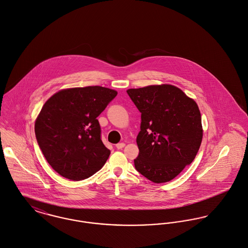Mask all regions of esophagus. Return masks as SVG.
<instances>
[{"mask_svg": "<svg viewBox=\"0 0 248 248\" xmlns=\"http://www.w3.org/2000/svg\"><path fill=\"white\" fill-rule=\"evenodd\" d=\"M124 145H125L124 142H119V143L116 144V147H117L118 149H122L123 147H124Z\"/></svg>", "mask_w": 248, "mask_h": 248, "instance_id": "1", "label": "esophagus"}]
</instances>
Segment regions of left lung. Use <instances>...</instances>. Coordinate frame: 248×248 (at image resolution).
<instances>
[{
	"instance_id": "1",
	"label": "left lung",
	"mask_w": 248,
	"mask_h": 248,
	"mask_svg": "<svg viewBox=\"0 0 248 248\" xmlns=\"http://www.w3.org/2000/svg\"><path fill=\"white\" fill-rule=\"evenodd\" d=\"M141 113L138 134V171L155 184L177 177L195 159L202 140L197 103L172 84L126 90Z\"/></svg>"
}]
</instances>
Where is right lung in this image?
<instances>
[{
	"instance_id": "add662e5",
	"label": "right lung",
	"mask_w": 248,
	"mask_h": 248,
	"mask_svg": "<svg viewBox=\"0 0 248 248\" xmlns=\"http://www.w3.org/2000/svg\"><path fill=\"white\" fill-rule=\"evenodd\" d=\"M117 94L98 85L71 87L45 103L35 121V134L47 163L61 176L82 181L105 165L110 150L101 140L97 117Z\"/></svg>"
}]
</instances>
